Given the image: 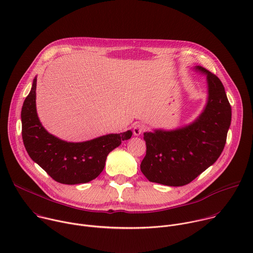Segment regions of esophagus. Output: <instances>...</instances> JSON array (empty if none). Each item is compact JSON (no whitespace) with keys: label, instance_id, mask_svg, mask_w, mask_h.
I'll return each instance as SVG.
<instances>
[{"label":"esophagus","instance_id":"1","mask_svg":"<svg viewBox=\"0 0 253 253\" xmlns=\"http://www.w3.org/2000/svg\"><path fill=\"white\" fill-rule=\"evenodd\" d=\"M144 129H145L144 125H142V124H140V123H137V124H135V125L133 126V133H134L135 136H139V135L142 134V132L144 131Z\"/></svg>","mask_w":253,"mask_h":253}]
</instances>
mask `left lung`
Wrapping results in <instances>:
<instances>
[{"label": "left lung", "mask_w": 253, "mask_h": 253, "mask_svg": "<svg viewBox=\"0 0 253 253\" xmlns=\"http://www.w3.org/2000/svg\"><path fill=\"white\" fill-rule=\"evenodd\" d=\"M194 69L207 77V103L188 125L144 133L147 151L140 168L150 182L185 186L214 164L224 148L231 121L224 87L219 78L206 68Z\"/></svg>", "instance_id": "left-lung-1"}]
</instances>
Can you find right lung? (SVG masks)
Listing matches in <instances>:
<instances>
[{
  "label": "right lung",
  "instance_id": "obj_1",
  "mask_svg": "<svg viewBox=\"0 0 253 253\" xmlns=\"http://www.w3.org/2000/svg\"><path fill=\"white\" fill-rule=\"evenodd\" d=\"M37 76L22 107V136L31 159L56 182L85 184L103 171L108 154L132 136L128 130L84 142H67L48 133L40 121L36 105Z\"/></svg>",
  "mask_w": 253,
  "mask_h": 253
}]
</instances>
